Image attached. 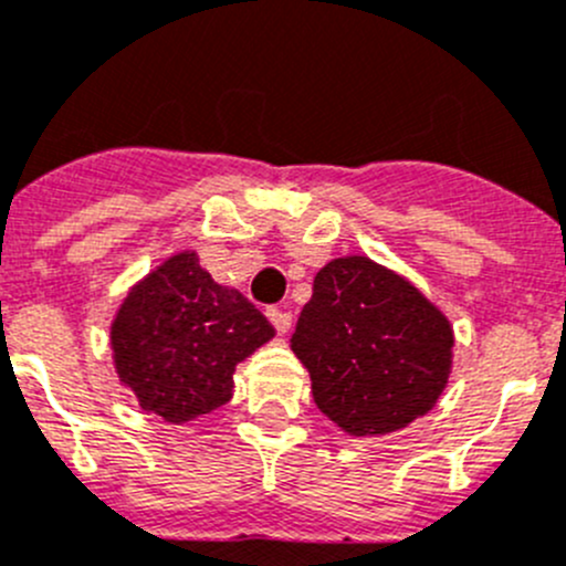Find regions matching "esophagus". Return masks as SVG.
Returning a JSON list of instances; mask_svg holds the SVG:
<instances>
[{
    "label": "esophagus",
    "mask_w": 566,
    "mask_h": 566,
    "mask_svg": "<svg viewBox=\"0 0 566 566\" xmlns=\"http://www.w3.org/2000/svg\"><path fill=\"white\" fill-rule=\"evenodd\" d=\"M266 316H269V322H272L274 331H277L280 336H283V333H289V327H292V314H289V311L269 308Z\"/></svg>",
    "instance_id": "esophagus-1"
}]
</instances>
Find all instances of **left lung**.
<instances>
[{
    "mask_svg": "<svg viewBox=\"0 0 566 566\" xmlns=\"http://www.w3.org/2000/svg\"><path fill=\"white\" fill-rule=\"evenodd\" d=\"M292 349L325 417L353 436L391 433L439 400L453 331L408 280L349 255L316 272Z\"/></svg>",
    "mask_w": 566,
    "mask_h": 566,
    "instance_id": "8db88e82",
    "label": "left lung"
}]
</instances>
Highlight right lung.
Returning <instances> with one entry per match:
<instances>
[{"instance_id":"1","label":"right lung","mask_w":566,"mask_h":566,"mask_svg":"<svg viewBox=\"0 0 566 566\" xmlns=\"http://www.w3.org/2000/svg\"><path fill=\"white\" fill-rule=\"evenodd\" d=\"M272 336L244 294L219 286L193 252H180L133 289L111 344L118 378L144 411L188 422L230 400L235 364Z\"/></svg>"}]
</instances>
